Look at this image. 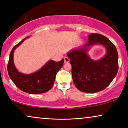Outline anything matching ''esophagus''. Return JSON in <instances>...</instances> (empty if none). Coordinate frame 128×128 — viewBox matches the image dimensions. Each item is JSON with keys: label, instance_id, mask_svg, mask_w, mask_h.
I'll return each mask as SVG.
<instances>
[{"label": "esophagus", "instance_id": "1", "mask_svg": "<svg viewBox=\"0 0 128 128\" xmlns=\"http://www.w3.org/2000/svg\"><path fill=\"white\" fill-rule=\"evenodd\" d=\"M64 62L65 63H68L70 61V59H69V58L68 57H67V56H64Z\"/></svg>", "mask_w": 128, "mask_h": 128}]
</instances>
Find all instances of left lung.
I'll list each match as a JSON object with an SVG mask.
<instances>
[{
	"instance_id": "8db88e82",
	"label": "left lung",
	"mask_w": 128,
	"mask_h": 128,
	"mask_svg": "<svg viewBox=\"0 0 128 128\" xmlns=\"http://www.w3.org/2000/svg\"><path fill=\"white\" fill-rule=\"evenodd\" d=\"M94 45H101L106 54L102 58L93 60L88 52ZM67 56L70 59L72 74L76 88L81 92L94 93L106 88L116 76L118 55L116 48L102 35L92 33L88 43L72 50Z\"/></svg>"
}]
</instances>
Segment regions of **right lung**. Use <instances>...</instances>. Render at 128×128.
I'll list each match as a JSON object with an SVG mask.
<instances>
[{
    "mask_svg": "<svg viewBox=\"0 0 128 128\" xmlns=\"http://www.w3.org/2000/svg\"><path fill=\"white\" fill-rule=\"evenodd\" d=\"M27 36L15 45L10 54L8 71L10 79L22 92L31 94L44 93L51 89L55 81L56 74L64 65V59L59 62L50 60L36 72L24 74L19 72L14 64L13 55L16 49L23 42Z\"/></svg>",
    "mask_w": 128,
    "mask_h": 128,
    "instance_id": "1",
    "label": "right lung"
}]
</instances>
